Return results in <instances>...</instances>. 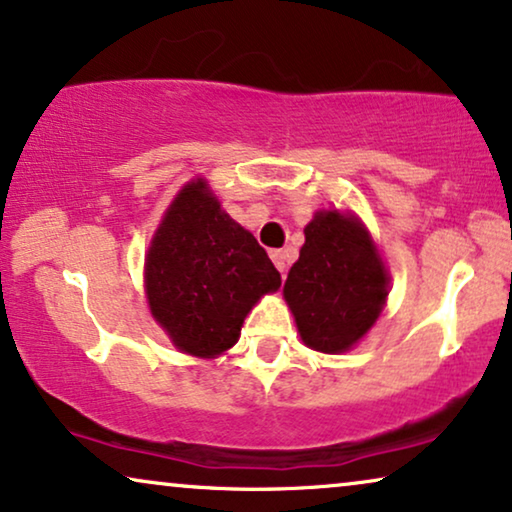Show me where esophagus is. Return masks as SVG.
Masks as SVG:
<instances>
[{
	"label": "esophagus",
	"mask_w": 512,
	"mask_h": 512,
	"mask_svg": "<svg viewBox=\"0 0 512 512\" xmlns=\"http://www.w3.org/2000/svg\"><path fill=\"white\" fill-rule=\"evenodd\" d=\"M270 258L272 261H275V265H277V270L282 272V277H286V254L282 249H272L270 251Z\"/></svg>",
	"instance_id": "esophagus-1"
}]
</instances>
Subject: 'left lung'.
Wrapping results in <instances>:
<instances>
[{
  "label": "left lung",
  "instance_id": "8db88e82",
  "mask_svg": "<svg viewBox=\"0 0 512 512\" xmlns=\"http://www.w3.org/2000/svg\"><path fill=\"white\" fill-rule=\"evenodd\" d=\"M387 293V270L359 221L333 209L307 223L300 258L284 284L307 347L345 352L380 317Z\"/></svg>",
  "mask_w": 512,
  "mask_h": 512
}]
</instances>
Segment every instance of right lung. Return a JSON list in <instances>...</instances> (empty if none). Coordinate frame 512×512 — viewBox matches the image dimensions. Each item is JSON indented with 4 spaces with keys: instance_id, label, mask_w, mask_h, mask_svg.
<instances>
[{
    "instance_id": "right-lung-1",
    "label": "right lung",
    "mask_w": 512,
    "mask_h": 512,
    "mask_svg": "<svg viewBox=\"0 0 512 512\" xmlns=\"http://www.w3.org/2000/svg\"><path fill=\"white\" fill-rule=\"evenodd\" d=\"M144 270L151 314L193 356L233 347L256 300L282 284L256 237L223 212L200 179L167 209Z\"/></svg>"
}]
</instances>
